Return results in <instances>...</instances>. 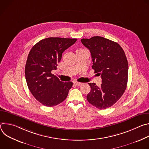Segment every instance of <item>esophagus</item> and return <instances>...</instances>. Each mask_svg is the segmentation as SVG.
Listing matches in <instances>:
<instances>
[{
  "label": "esophagus",
  "mask_w": 149,
  "mask_h": 149,
  "mask_svg": "<svg viewBox=\"0 0 149 149\" xmlns=\"http://www.w3.org/2000/svg\"><path fill=\"white\" fill-rule=\"evenodd\" d=\"M82 83H81V82H74V84L75 85V86H80L81 85H82Z\"/></svg>",
  "instance_id": "1"
}]
</instances>
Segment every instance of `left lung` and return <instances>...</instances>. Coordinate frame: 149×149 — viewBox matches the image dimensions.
Returning a JSON list of instances; mask_svg holds the SVG:
<instances>
[{
	"instance_id": "1",
	"label": "left lung",
	"mask_w": 149,
	"mask_h": 149,
	"mask_svg": "<svg viewBox=\"0 0 149 149\" xmlns=\"http://www.w3.org/2000/svg\"><path fill=\"white\" fill-rule=\"evenodd\" d=\"M82 44L91 53L95 73L101 75L102 84L91 87L87 99L98 109H106L114 104L123 95L128 81L129 66L121 46L110 39L96 36L81 39Z\"/></svg>"
}]
</instances>
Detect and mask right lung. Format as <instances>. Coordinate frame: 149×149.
<instances>
[{
	"label": "right lung",
	"instance_id": "right-lung-1",
	"mask_svg": "<svg viewBox=\"0 0 149 149\" xmlns=\"http://www.w3.org/2000/svg\"><path fill=\"white\" fill-rule=\"evenodd\" d=\"M77 40L48 38L39 41L31 49L25 65L26 81L32 94L42 105L53 107L67 98L72 82L61 81L51 71L57 69L62 53Z\"/></svg>",
	"mask_w": 149,
	"mask_h": 149
}]
</instances>
